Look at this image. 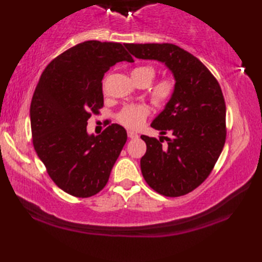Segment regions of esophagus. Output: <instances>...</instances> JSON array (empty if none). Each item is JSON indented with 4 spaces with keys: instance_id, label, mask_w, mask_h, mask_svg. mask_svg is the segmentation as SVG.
I'll list each match as a JSON object with an SVG mask.
<instances>
[{
    "instance_id": "obj_1",
    "label": "esophagus",
    "mask_w": 262,
    "mask_h": 262,
    "mask_svg": "<svg viewBox=\"0 0 262 262\" xmlns=\"http://www.w3.org/2000/svg\"><path fill=\"white\" fill-rule=\"evenodd\" d=\"M127 135H128V137L130 138V140H137V138H138V134H137V133L133 132V130H128V132H127Z\"/></svg>"
}]
</instances>
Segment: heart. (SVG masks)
Instances as JSON below:
<instances>
[{"label": "heart", "instance_id": "obj_1", "mask_svg": "<svg viewBox=\"0 0 262 262\" xmlns=\"http://www.w3.org/2000/svg\"><path fill=\"white\" fill-rule=\"evenodd\" d=\"M155 76V70L152 66H138L132 72V77L135 83L148 85ZM176 81L172 76H164L157 81L149 89V99L155 105H162L171 98L174 91ZM149 115V108L146 104L126 105L118 114V121L130 129L140 128Z\"/></svg>", "mask_w": 262, "mask_h": 262}]
</instances>
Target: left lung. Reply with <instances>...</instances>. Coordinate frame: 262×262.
<instances>
[{"mask_svg": "<svg viewBox=\"0 0 262 262\" xmlns=\"http://www.w3.org/2000/svg\"><path fill=\"white\" fill-rule=\"evenodd\" d=\"M125 47L136 58L160 60L173 73V94L151 125L172 136L160 141L141 136L146 143L141 170L153 190L166 197L183 196L207 179L223 151L226 105L220 83L197 57L173 43Z\"/></svg>", "mask_w": 262, "mask_h": 262, "instance_id": "left-lung-1", "label": "left lung"}]
</instances>
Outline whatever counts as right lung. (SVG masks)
<instances>
[{
    "mask_svg": "<svg viewBox=\"0 0 262 262\" xmlns=\"http://www.w3.org/2000/svg\"><path fill=\"white\" fill-rule=\"evenodd\" d=\"M122 60L134 62L119 42L77 43L47 65L33 92V147L55 185L74 197L102 190L127 141L118 124L98 136L86 133L89 118L103 107V75Z\"/></svg>",
    "mask_w": 262,
    "mask_h": 262,
    "instance_id": "1",
    "label": "right lung"
}]
</instances>
